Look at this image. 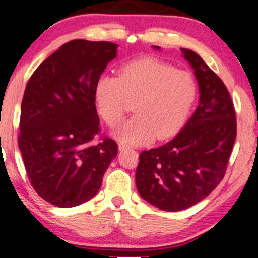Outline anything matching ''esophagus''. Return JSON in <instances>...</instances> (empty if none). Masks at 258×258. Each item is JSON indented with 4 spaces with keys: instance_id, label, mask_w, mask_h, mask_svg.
Wrapping results in <instances>:
<instances>
[{
    "instance_id": "obj_1",
    "label": "esophagus",
    "mask_w": 258,
    "mask_h": 258,
    "mask_svg": "<svg viewBox=\"0 0 258 258\" xmlns=\"http://www.w3.org/2000/svg\"><path fill=\"white\" fill-rule=\"evenodd\" d=\"M128 146H126L125 143H123V142H119L118 143V149H119V151H123V150H125V149H128Z\"/></svg>"
}]
</instances>
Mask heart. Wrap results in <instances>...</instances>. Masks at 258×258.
<instances>
[{"label":"heart","mask_w":258,"mask_h":258,"mask_svg":"<svg viewBox=\"0 0 258 258\" xmlns=\"http://www.w3.org/2000/svg\"><path fill=\"white\" fill-rule=\"evenodd\" d=\"M197 97L192 75L169 63L143 58L122 66L118 76L103 75L95 86V100L105 123L117 125L135 101V116L115 136L123 143H147L175 135L182 128Z\"/></svg>","instance_id":"1"}]
</instances>
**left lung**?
<instances>
[{
  "label": "left lung",
  "mask_w": 258,
  "mask_h": 258,
  "mask_svg": "<svg viewBox=\"0 0 258 258\" xmlns=\"http://www.w3.org/2000/svg\"><path fill=\"white\" fill-rule=\"evenodd\" d=\"M181 50L199 82V107L171 141L141 153L135 175L142 199L164 211L190 208L220 184L237 129L234 103L223 81L196 52Z\"/></svg>",
  "instance_id": "obj_1"
}]
</instances>
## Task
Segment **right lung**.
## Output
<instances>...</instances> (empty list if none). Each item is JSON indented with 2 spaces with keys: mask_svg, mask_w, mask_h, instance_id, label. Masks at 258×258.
I'll return each instance as SVG.
<instances>
[{
  "mask_svg": "<svg viewBox=\"0 0 258 258\" xmlns=\"http://www.w3.org/2000/svg\"><path fill=\"white\" fill-rule=\"evenodd\" d=\"M111 42L74 40L38 66L21 104L19 148L28 178L42 199L80 206L101 188L117 143L100 135L95 86L116 57Z\"/></svg>",
  "mask_w": 258,
  "mask_h": 258,
  "instance_id": "right-lung-1",
  "label": "right lung"
}]
</instances>
